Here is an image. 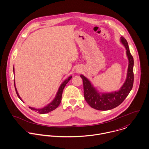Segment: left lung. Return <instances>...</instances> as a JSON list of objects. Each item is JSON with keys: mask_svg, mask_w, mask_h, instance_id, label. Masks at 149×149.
Wrapping results in <instances>:
<instances>
[{"mask_svg": "<svg viewBox=\"0 0 149 149\" xmlns=\"http://www.w3.org/2000/svg\"><path fill=\"white\" fill-rule=\"evenodd\" d=\"M120 42L126 49L128 66L127 78L119 90L109 93L99 92L86 77L83 74L80 75L83 81L85 100L90 106L96 109L106 111L118 106L125 100L132 89L134 83V58L130 53L126 40L121 37Z\"/></svg>", "mask_w": 149, "mask_h": 149, "instance_id": "8db88e82", "label": "left lung"}]
</instances>
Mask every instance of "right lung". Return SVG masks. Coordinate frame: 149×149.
Segmentation results:
<instances>
[{"label":"right lung","instance_id":"1","mask_svg":"<svg viewBox=\"0 0 149 149\" xmlns=\"http://www.w3.org/2000/svg\"><path fill=\"white\" fill-rule=\"evenodd\" d=\"M13 71H14V68H13ZM72 76H69L67 79H66L64 82L61 84L60 86L58 88V92H57V94H56V96L55 98L53 99V100L50 103L47 104L46 106L44 107L43 108H40V109H37V108H33V107H29V108L31 110L35 111L36 112H38L39 113H41V114H44V113H48L49 112H51V111H53L56 108H57L58 107V106L60 105V103L61 102L62 94H63V92L64 88H65V85H66V84L69 82V81L72 79ZM14 86H15V91H16L17 95L18 97L20 99V100L22 101V99L21 97L19 96V94H18V92L17 91V89L16 88L15 84V80H14Z\"/></svg>","mask_w":149,"mask_h":149}]
</instances>
